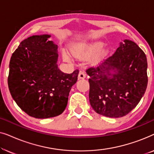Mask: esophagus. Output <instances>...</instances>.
I'll return each mask as SVG.
<instances>
[{"label":"esophagus","instance_id":"obj_1","mask_svg":"<svg viewBox=\"0 0 154 154\" xmlns=\"http://www.w3.org/2000/svg\"><path fill=\"white\" fill-rule=\"evenodd\" d=\"M85 76H86V74H85V73L83 71H80L79 74V79H85Z\"/></svg>","mask_w":154,"mask_h":154}]
</instances>
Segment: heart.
Here are the masks:
<instances>
[{"mask_svg": "<svg viewBox=\"0 0 154 154\" xmlns=\"http://www.w3.org/2000/svg\"><path fill=\"white\" fill-rule=\"evenodd\" d=\"M104 46V43L100 41H94L90 43L80 44L75 46H73L71 49V52L73 55L81 56V55H90L95 53L94 60L100 61L106 54V50H100ZM64 59L65 60H68L69 57L67 54H64Z\"/></svg>", "mask_w": 154, "mask_h": 154, "instance_id": "1", "label": "heart"}]
</instances>
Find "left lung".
Here are the masks:
<instances>
[{
	"mask_svg": "<svg viewBox=\"0 0 154 154\" xmlns=\"http://www.w3.org/2000/svg\"><path fill=\"white\" fill-rule=\"evenodd\" d=\"M147 60L143 50L130 40L121 43L114 54L86 70L89 99L99 114L120 118L135 108L146 91Z\"/></svg>",
	"mask_w": 154,
	"mask_h": 154,
	"instance_id": "1",
	"label": "left lung"
}]
</instances>
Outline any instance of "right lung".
<instances>
[{
	"label": "right lung",
	"mask_w": 154,
	"mask_h": 154,
	"mask_svg": "<svg viewBox=\"0 0 154 154\" xmlns=\"http://www.w3.org/2000/svg\"><path fill=\"white\" fill-rule=\"evenodd\" d=\"M50 35H32L22 41L10 61L8 83L20 108L31 117L48 119L66 109L79 71L71 73L57 66V45Z\"/></svg>",
	"instance_id": "1"
}]
</instances>
